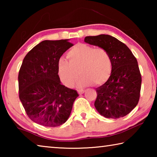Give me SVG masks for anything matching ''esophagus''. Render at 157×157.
Wrapping results in <instances>:
<instances>
[{
  "mask_svg": "<svg viewBox=\"0 0 157 157\" xmlns=\"http://www.w3.org/2000/svg\"><path fill=\"white\" fill-rule=\"evenodd\" d=\"M78 92L79 94H84V90H83V89H78Z\"/></svg>",
  "mask_w": 157,
  "mask_h": 157,
  "instance_id": "obj_1",
  "label": "esophagus"
}]
</instances>
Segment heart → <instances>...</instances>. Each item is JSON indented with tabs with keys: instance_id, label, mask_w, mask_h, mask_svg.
<instances>
[{
	"instance_id": "b5f03b06",
	"label": "heart",
	"mask_w": 157,
	"mask_h": 157,
	"mask_svg": "<svg viewBox=\"0 0 157 157\" xmlns=\"http://www.w3.org/2000/svg\"><path fill=\"white\" fill-rule=\"evenodd\" d=\"M68 61L63 58L58 62V75L62 83L71 86L79 78V86H88L93 82L101 85L107 82L112 71V62L107 50L94 48L85 44H78L67 53Z\"/></svg>"
}]
</instances>
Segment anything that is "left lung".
<instances>
[{
  "mask_svg": "<svg viewBox=\"0 0 157 157\" xmlns=\"http://www.w3.org/2000/svg\"><path fill=\"white\" fill-rule=\"evenodd\" d=\"M84 41L104 48L112 62L110 77L95 89V109L107 118L125 116L136 107L140 98L142 80L136 57L125 44L108 34L86 36Z\"/></svg>",
  "mask_w": 157,
  "mask_h": 157,
  "instance_id": "obj_1",
  "label": "left lung"
}]
</instances>
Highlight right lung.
Instances as JSON below:
<instances>
[{"label":"right lung","mask_w":157,"mask_h":157,"mask_svg":"<svg viewBox=\"0 0 157 157\" xmlns=\"http://www.w3.org/2000/svg\"><path fill=\"white\" fill-rule=\"evenodd\" d=\"M73 44L68 39L45 40L23 60L18 73L19 98L32 121L45 127H57L70 116L78 96L62 85L58 75L60 57Z\"/></svg>","instance_id":"right-lung-1"}]
</instances>
